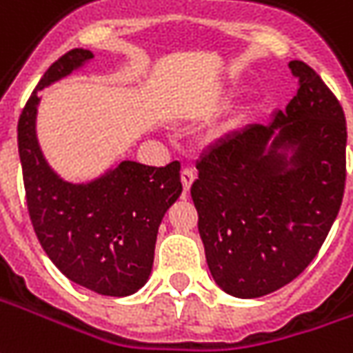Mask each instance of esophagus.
<instances>
[{
	"label": "esophagus",
	"instance_id": "1",
	"mask_svg": "<svg viewBox=\"0 0 353 353\" xmlns=\"http://www.w3.org/2000/svg\"><path fill=\"white\" fill-rule=\"evenodd\" d=\"M193 181H194V172L191 168H185L183 172H181V183H183L185 194L189 193V189H191Z\"/></svg>",
	"mask_w": 353,
	"mask_h": 353
}]
</instances>
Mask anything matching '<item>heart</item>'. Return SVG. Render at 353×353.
Wrapping results in <instances>:
<instances>
[{"label":"heart","instance_id":"heart-1","mask_svg":"<svg viewBox=\"0 0 353 353\" xmlns=\"http://www.w3.org/2000/svg\"><path fill=\"white\" fill-rule=\"evenodd\" d=\"M236 93H239V88H229V90L225 91H219L212 103H214V105H225V103H229V101L235 97Z\"/></svg>","mask_w":353,"mask_h":353}]
</instances>
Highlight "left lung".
Listing matches in <instances>:
<instances>
[{
	"instance_id": "left-lung-1",
	"label": "left lung",
	"mask_w": 353,
	"mask_h": 353,
	"mask_svg": "<svg viewBox=\"0 0 353 353\" xmlns=\"http://www.w3.org/2000/svg\"><path fill=\"white\" fill-rule=\"evenodd\" d=\"M270 125L229 135L196 162L191 196L212 277L235 298L279 290L310 265L340 210L346 118L314 68Z\"/></svg>"
}]
</instances>
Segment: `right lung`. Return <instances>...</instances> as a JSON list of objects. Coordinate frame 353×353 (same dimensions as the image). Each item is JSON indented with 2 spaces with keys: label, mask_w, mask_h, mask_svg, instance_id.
I'll return each mask as SVG.
<instances>
[{
  "label": "right lung",
  "mask_w": 353,
  "mask_h": 353,
  "mask_svg": "<svg viewBox=\"0 0 353 353\" xmlns=\"http://www.w3.org/2000/svg\"><path fill=\"white\" fill-rule=\"evenodd\" d=\"M93 61L72 49L39 80L19 118V157L32 225L57 270L105 296H130L149 281L160 221L183 191L179 162L164 168L118 160L101 176L74 183L59 176L38 141L39 91Z\"/></svg>",
  "instance_id": "add662e5"
}]
</instances>
